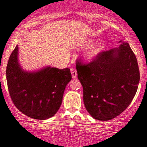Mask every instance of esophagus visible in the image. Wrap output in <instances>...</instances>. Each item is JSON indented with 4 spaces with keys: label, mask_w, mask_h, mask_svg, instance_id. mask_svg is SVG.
I'll return each instance as SVG.
<instances>
[{
    "label": "esophagus",
    "mask_w": 147,
    "mask_h": 147,
    "mask_svg": "<svg viewBox=\"0 0 147 147\" xmlns=\"http://www.w3.org/2000/svg\"><path fill=\"white\" fill-rule=\"evenodd\" d=\"M70 71H71L72 77L73 79H76L77 77V70L75 68H70Z\"/></svg>",
    "instance_id": "1"
}]
</instances>
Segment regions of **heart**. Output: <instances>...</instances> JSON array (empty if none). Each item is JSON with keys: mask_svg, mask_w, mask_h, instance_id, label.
Segmentation results:
<instances>
[{"mask_svg": "<svg viewBox=\"0 0 147 147\" xmlns=\"http://www.w3.org/2000/svg\"><path fill=\"white\" fill-rule=\"evenodd\" d=\"M94 42H95L94 40H88L86 42L85 45L86 46H91V45L94 44ZM104 48L105 45L103 43H97L96 44H94L93 46H92L91 48H89L86 51V58L89 60L93 59L94 58L96 57L99 54H100L102 52Z\"/></svg>", "mask_w": 147, "mask_h": 147, "instance_id": "b5f03b06", "label": "heart"}]
</instances>
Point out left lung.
Returning <instances> with one entry per match:
<instances>
[{
	"label": "left lung",
	"instance_id": "8db88e82",
	"mask_svg": "<svg viewBox=\"0 0 147 147\" xmlns=\"http://www.w3.org/2000/svg\"><path fill=\"white\" fill-rule=\"evenodd\" d=\"M119 43V48L102 51L88 63L81 58L76 61L85 108L98 120L119 116L137 91L140 72L136 56L128 43Z\"/></svg>",
	"mask_w": 147,
	"mask_h": 147
}]
</instances>
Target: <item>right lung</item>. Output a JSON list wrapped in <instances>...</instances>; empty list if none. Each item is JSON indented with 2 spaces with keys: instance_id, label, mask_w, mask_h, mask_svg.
Masks as SVG:
<instances>
[{
  "instance_id": "right-lung-1",
  "label": "right lung",
  "mask_w": 147,
  "mask_h": 147,
  "mask_svg": "<svg viewBox=\"0 0 147 147\" xmlns=\"http://www.w3.org/2000/svg\"><path fill=\"white\" fill-rule=\"evenodd\" d=\"M18 46L10 56L6 76L9 95L15 107L23 114L46 120L59 109L66 86L72 79L68 68L46 67L28 72L19 64Z\"/></svg>"
}]
</instances>
